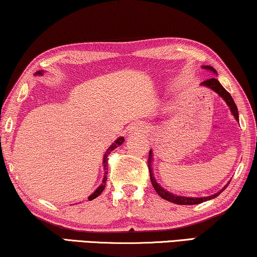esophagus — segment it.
Here are the masks:
<instances>
[{
    "mask_svg": "<svg viewBox=\"0 0 257 257\" xmlns=\"http://www.w3.org/2000/svg\"><path fill=\"white\" fill-rule=\"evenodd\" d=\"M145 129H147V128H145L144 125H141V127H139V130H140V132H144Z\"/></svg>",
    "mask_w": 257,
    "mask_h": 257,
    "instance_id": "esophagus-1",
    "label": "esophagus"
}]
</instances>
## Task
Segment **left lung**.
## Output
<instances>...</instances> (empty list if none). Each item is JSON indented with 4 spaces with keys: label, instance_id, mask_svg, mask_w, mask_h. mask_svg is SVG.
I'll return each instance as SVG.
<instances>
[{
    "label": "left lung",
    "instance_id": "obj_1",
    "mask_svg": "<svg viewBox=\"0 0 257 257\" xmlns=\"http://www.w3.org/2000/svg\"><path fill=\"white\" fill-rule=\"evenodd\" d=\"M203 69H205V70H209L210 72H212L213 75H217V71L214 70V69L211 66H202ZM201 86H205L208 87V89L212 90L213 92H216V93L219 95L220 98H223V100L226 102V105L228 106L229 110H231L232 115L234 116V118L236 121L239 122V112H238V107H236L234 100H233V98L231 97V94L228 93V92L224 89V86L221 85L219 83V80H218L216 77H211L209 79L204 80V82L201 83ZM153 152L152 150H150V153H149V171H150V179H151V183L153 186V188L158 193V195L164 200H166L168 202H172V203H175V204H182V205H193V204H200V203L203 202H206L209 200H212V198L217 197L218 195L220 193H223V191L226 189L227 185H225L223 188H221L219 191H217V193H214L212 195H210V196H204V197H187V196H180V195L177 194H173L171 193V191L166 190L165 188H163L162 186L159 185L158 182H157V180L155 178V175H153V168H152V163H153ZM229 183V182H228Z\"/></svg>",
    "mask_w": 257,
    "mask_h": 257
}]
</instances>
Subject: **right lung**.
<instances>
[{"instance_id":"1","label":"right lung","mask_w":257,"mask_h":257,"mask_svg":"<svg viewBox=\"0 0 257 257\" xmlns=\"http://www.w3.org/2000/svg\"><path fill=\"white\" fill-rule=\"evenodd\" d=\"M45 74V71L44 70H39V71H37L36 74V76H41V75H44ZM124 142V139L123 137H118L117 140H115L113 142L112 144L109 145L108 147V149H107L106 150V152H105V155H104V157H102V167H104V178H102V181H101V183L100 185H99V187L97 189H95L93 193H92L89 197V201H92V200H94L95 197H98L99 195H100L101 193H102V190L105 189V186H106V180H107V174H108V172H107V170H108V167H107V155H108V153H110V151H113V150H115V149L117 148V147H120V145L123 143Z\"/></svg>"}]
</instances>
